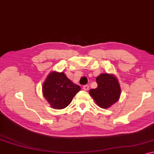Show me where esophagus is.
<instances>
[{
  "instance_id": "34e87169",
  "label": "esophagus",
  "mask_w": 154,
  "mask_h": 154,
  "mask_svg": "<svg viewBox=\"0 0 154 154\" xmlns=\"http://www.w3.org/2000/svg\"><path fill=\"white\" fill-rule=\"evenodd\" d=\"M83 89H84V91H88V89H89V86H88V85H84V86H83Z\"/></svg>"
}]
</instances>
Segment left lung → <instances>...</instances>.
<instances>
[{
  "mask_svg": "<svg viewBox=\"0 0 154 154\" xmlns=\"http://www.w3.org/2000/svg\"><path fill=\"white\" fill-rule=\"evenodd\" d=\"M97 87L91 89L89 94L102 109H109L120 99V85L113 74L102 73L96 78Z\"/></svg>",
  "mask_w": 154,
  "mask_h": 154,
  "instance_id": "1",
  "label": "left lung"
}]
</instances>
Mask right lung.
Masks as SVG:
<instances>
[{
    "instance_id": "1",
    "label": "right lung",
    "mask_w": 154,
    "mask_h": 154,
    "mask_svg": "<svg viewBox=\"0 0 154 154\" xmlns=\"http://www.w3.org/2000/svg\"><path fill=\"white\" fill-rule=\"evenodd\" d=\"M80 90L79 86L70 81L65 73L57 71L48 75L42 86L43 97L54 109H65Z\"/></svg>"
}]
</instances>
